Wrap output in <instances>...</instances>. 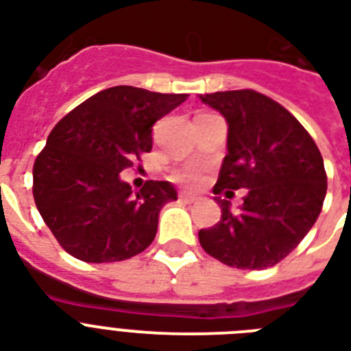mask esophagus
<instances>
[{
	"instance_id": "obj_1",
	"label": "esophagus",
	"mask_w": 351,
	"mask_h": 351,
	"mask_svg": "<svg viewBox=\"0 0 351 351\" xmlns=\"http://www.w3.org/2000/svg\"><path fill=\"white\" fill-rule=\"evenodd\" d=\"M180 200H182V202H186V204H195L198 200V198L193 197V195H184V193H182Z\"/></svg>"
}]
</instances>
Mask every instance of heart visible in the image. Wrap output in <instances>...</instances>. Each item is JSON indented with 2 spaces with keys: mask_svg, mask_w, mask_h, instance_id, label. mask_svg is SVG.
<instances>
[{
  "mask_svg": "<svg viewBox=\"0 0 351 351\" xmlns=\"http://www.w3.org/2000/svg\"><path fill=\"white\" fill-rule=\"evenodd\" d=\"M178 178L184 182H193V180H197V173H195V171H184V173L178 175Z\"/></svg>",
  "mask_w": 351,
  "mask_h": 351,
  "instance_id": "1",
  "label": "heart"
}]
</instances>
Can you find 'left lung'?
<instances>
[{
	"label": "left lung",
	"instance_id": "left-lung-1",
	"mask_svg": "<svg viewBox=\"0 0 351 351\" xmlns=\"http://www.w3.org/2000/svg\"><path fill=\"white\" fill-rule=\"evenodd\" d=\"M200 100L228 121V154L213 193L247 189L239 211L217 197L222 217L198 231L200 245L231 267L275 266L321 213L326 197L321 151L291 112L261 93L224 90Z\"/></svg>",
	"mask_w": 351,
	"mask_h": 351
}]
</instances>
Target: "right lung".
Instances as JSON below:
<instances>
[{
	"mask_svg": "<svg viewBox=\"0 0 351 351\" xmlns=\"http://www.w3.org/2000/svg\"><path fill=\"white\" fill-rule=\"evenodd\" d=\"M187 95L117 85L58 121L32 169L36 208L69 255L118 262L142 253L156 237L160 209L176 200L169 182L140 191L120 178L153 147V129Z\"/></svg>",
	"mask_w": 351,
	"mask_h": 351,
	"instance_id": "right-lung-1",
	"label": "right lung"
}]
</instances>
